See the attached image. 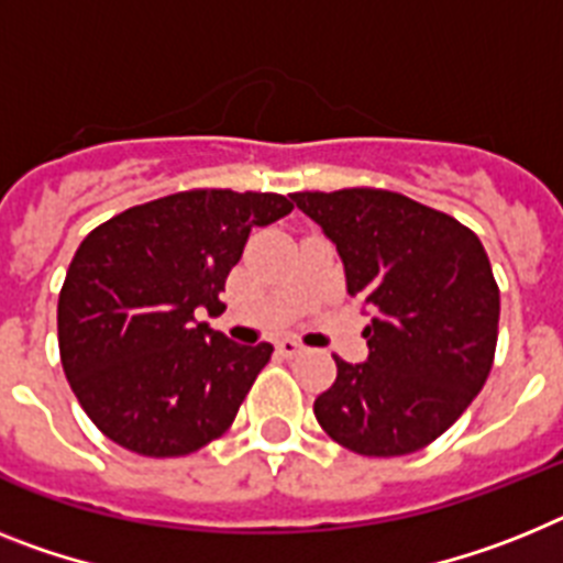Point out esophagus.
<instances>
[{"instance_id":"1","label":"esophagus","mask_w":563,"mask_h":563,"mask_svg":"<svg viewBox=\"0 0 563 563\" xmlns=\"http://www.w3.org/2000/svg\"><path fill=\"white\" fill-rule=\"evenodd\" d=\"M277 352H280L283 357H297V354L303 352V343L295 338H283L280 343H277Z\"/></svg>"}]
</instances>
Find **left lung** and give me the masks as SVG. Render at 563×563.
Wrapping results in <instances>:
<instances>
[{"instance_id": "1", "label": "left lung", "mask_w": 563, "mask_h": 563, "mask_svg": "<svg viewBox=\"0 0 563 563\" xmlns=\"http://www.w3.org/2000/svg\"><path fill=\"white\" fill-rule=\"evenodd\" d=\"M338 245L346 289L375 318L369 361L338 363L314 418L340 446L409 455L441 438L484 389L498 343L500 291L478 234L386 188L291 194Z\"/></svg>"}]
</instances>
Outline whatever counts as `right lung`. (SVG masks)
Segmentation results:
<instances>
[{
    "label": "right lung",
    "mask_w": 563,
    "mask_h": 563,
    "mask_svg": "<svg viewBox=\"0 0 563 563\" xmlns=\"http://www.w3.org/2000/svg\"><path fill=\"white\" fill-rule=\"evenodd\" d=\"M291 209L283 194L191 188L125 209L79 243L56 332L99 432L136 455L179 457L234 423L274 349L231 343L194 314L223 311L249 231Z\"/></svg>",
    "instance_id": "obj_1"
}]
</instances>
